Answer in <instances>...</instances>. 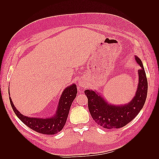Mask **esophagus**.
Returning a JSON list of instances; mask_svg holds the SVG:
<instances>
[{
  "label": "esophagus",
  "mask_w": 159,
  "mask_h": 159,
  "mask_svg": "<svg viewBox=\"0 0 159 159\" xmlns=\"http://www.w3.org/2000/svg\"><path fill=\"white\" fill-rule=\"evenodd\" d=\"M79 87L80 88L84 89L87 87V83L85 81V80L83 79V78H80L79 80Z\"/></svg>",
  "instance_id": "34e87169"
}]
</instances>
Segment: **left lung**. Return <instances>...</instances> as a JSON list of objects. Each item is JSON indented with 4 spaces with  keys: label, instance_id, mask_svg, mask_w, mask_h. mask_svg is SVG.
Listing matches in <instances>:
<instances>
[{
    "label": "left lung",
    "instance_id": "1",
    "mask_svg": "<svg viewBox=\"0 0 159 159\" xmlns=\"http://www.w3.org/2000/svg\"><path fill=\"white\" fill-rule=\"evenodd\" d=\"M134 59L141 68L138 70L139 83L135 95L129 102L114 105L108 102L97 91H85V94L88 99V108L91 116L102 128L114 129L126 126L142 109L147 97L148 80L142 61L137 56H134Z\"/></svg>",
    "mask_w": 159,
    "mask_h": 159
}]
</instances>
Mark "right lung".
I'll list each match as a JSON object with an SVG mask.
<instances>
[{"label": "right lung", "instance_id": "1", "mask_svg": "<svg viewBox=\"0 0 159 159\" xmlns=\"http://www.w3.org/2000/svg\"><path fill=\"white\" fill-rule=\"evenodd\" d=\"M76 93L77 88L76 84H72L67 87L63 91L60 97L55 113L52 117L48 118L30 117L24 116L15 107L10 96L9 100L16 116L31 129L42 134H55L61 130L65 126L70 107L76 96Z\"/></svg>", "mask_w": 159, "mask_h": 159}]
</instances>
